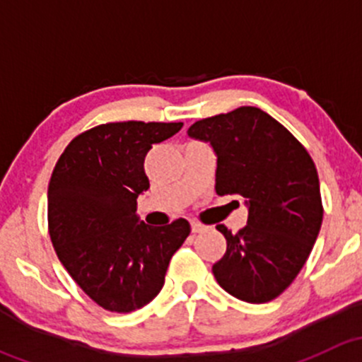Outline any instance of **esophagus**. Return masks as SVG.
Wrapping results in <instances>:
<instances>
[{"mask_svg": "<svg viewBox=\"0 0 362 362\" xmlns=\"http://www.w3.org/2000/svg\"><path fill=\"white\" fill-rule=\"evenodd\" d=\"M191 229H192V233H202V231H204V226L202 224V222L192 221L191 222Z\"/></svg>", "mask_w": 362, "mask_h": 362, "instance_id": "1", "label": "esophagus"}]
</instances>
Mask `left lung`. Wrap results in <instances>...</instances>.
I'll return each instance as SVG.
<instances>
[{"label":"left lung","mask_w":362,"mask_h":362,"mask_svg":"<svg viewBox=\"0 0 362 362\" xmlns=\"http://www.w3.org/2000/svg\"><path fill=\"white\" fill-rule=\"evenodd\" d=\"M189 136L210 141L217 154L215 191L238 194L247 226L233 235L211 268L218 286L247 303H268L301 272L322 224L319 175L308 151L261 108L240 107L192 124Z\"/></svg>","instance_id":"1"}]
</instances>
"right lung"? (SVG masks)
<instances>
[{
	"mask_svg": "<svg viewBox=\"0 0 362 362\" xmlns=\"http://www.w3.org/2000/svg\"><path fill=\"white\" fill-rule=\"evenodd\" d=\"M182 122H108L73 138L49 182V233L73 280L108 312L129 313L164 286L191 233L185 218L151 228L136 215L148 189L145 156Z\"/></svg>",
	"mask_w": 362,
	"mask_h": 362,
	"instance_id": "1",
	"label": "right lung"
}]
</instances>
